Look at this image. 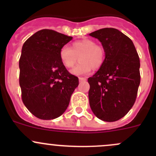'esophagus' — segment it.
<instances>
[{"label":"esophagus","instance_id":"34e87169","mask_svg":"<svg viewBox=\"0 0 156 156\" xmlns=\"http://www.w3.org/2000/svg\"><path fill=\"white\" fill-rule=\"evenodd\" d=\"M87 80V78L86 77H79V81H84Z\"/></svg>","mask_w":156,"mask_h":156}]
</instances>
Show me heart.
Here are the masks:
<instances>
[{"mask_svg": "<svg viewBox=\"0 0 156 156\" xmlns=\"http://www.w3.org/2000/svg\"><path fill=\"white\" fill-rule=\"evenodd\" d=\"M105 56L104 48L90 39L75 42L71 48L62 47L59 51V59L66 68H72L79 59V64L71 71V73L75 75H86L92 68L100 69L104 62Z\"/></svg>", "mask_w": 156, "mask_h": 156, "instance_id": "heart-1", "label": "heart"}]
</instances>
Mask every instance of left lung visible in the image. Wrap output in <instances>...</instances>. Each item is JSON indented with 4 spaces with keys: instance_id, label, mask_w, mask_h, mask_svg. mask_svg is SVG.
Returning a JSON list of instances; mask_svg holds the SVG:
<instances>
[{
    "instance_id": "obj_1",
    "label": "left lung",
    "mask_w": 156,
    "mask_h": 156,
    "mask_svg": "<svg viewBox=\"0 0 156 156\" xmlns=\"http://www.w3.org/2000/svg\"><path fill=\"white\" fill-rule=\"evenodd\" d=\"M106 51L103 66L87 79L91 110L98 119L115 122L130 111L140 83V58L132 41L120 31L105 28L90 33Z\"/></svg>"
}]
</instances>
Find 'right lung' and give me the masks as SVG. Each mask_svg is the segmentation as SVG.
Returning <instances> with one entry per match:
<instances>
[{"label":"right lung","instance_id":"obj_1","mask_svg":"<svg viewBox=\"0 0 156 156\" xmlns=\"http://www.w3.org/2000/svg\"><path fill=\"white\" fill-rule=\"evenodd\" d=\"M72 39L51 29H42L22 48L20 85L22 100L35 117L50 120L63 114L78 78L69 73L59 59L60 49Z\"/></svg>","mask_w":156,"mask_h":156}]
</instances>
